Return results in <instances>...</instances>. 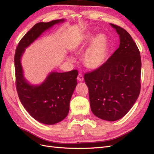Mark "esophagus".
<instances>
[{
	"mask_svg": "<svg viewBox=\"0 0 154 154\" xmlns=\"http://www.w3.org/2000/svg\"><path fill=\"white\" fill-rule=\"evenodd\" d=\"M77 80L79 81V82H83V80H84V78H83V75L82 74H79L78 75V78H77Z\"/></svg>",
	"mask_w": 154,
	"mask_h": 154,
	"instance_id": "obj_1",
	"label": "esophagus"
}]
</instances>
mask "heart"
<instances>
[{
    "label": "heart",
    "instance_id": "obj_1",
    "mask_svg": "<svg viewBox=\"0 0 154 154\" xmlns=\"http://www.w3.org/2000/svg\"><path fill=\"white\" fill-rule=\"evenodd\" d=\"M89 43L83 54V61L87 69L94 70L101 67L106 61L109 49V41L104 34L94 36L92 32H88L74 44L72 51L76 54H80ZM70 60H72V58Z\"/></svg>",
    "mask_w": 154,
    "mask_h": 154
}]
</instances>
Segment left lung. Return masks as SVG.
Segmentation results:
<instances>
[{
  "mask_svg": "<svg viewBox=\"0 0 154 154\" xmlns=\"http://www.w3.org/2000/svg\"><path fill=\"white\" fill-rule=\"evenodd\" d=\"M110 25L119 36V48L101 67L85 73L84 80L92 113L114 122L127 114L139 95L141 60L128 32L120 26Z\"/></svg>",
  "mask_w": 154,
  "mask_h": 154,
  "instance_id": "8db88e82",
  "label": "left lung"
}]
</instances>
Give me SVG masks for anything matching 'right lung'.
I'll return each instance as SVG.
<instances>
[{
  "instance_id": "1",
  "label": "right lung",
  "mask_w": 154,
  "mask_h": 154,
  "mask_svg": "<svg viewBox=\"0 0 154 154\" xmlns=\"http://www.w3.org/2000/svg\"><path fill=\"white\" fill-rule=\"evenodd\" d=\"M63 19L36 24L23 36L15 54L16 87L22 105L31 116L40 123L54 125L66 118L70 100L77 85V70L66 72H52L40 85L27 83L23 74L20 58L25 49L45 30Z\"/></svg>"
}]
</instances>
